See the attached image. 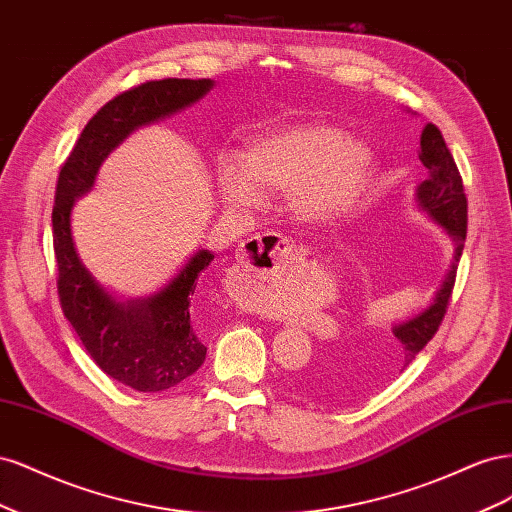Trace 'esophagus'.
Here are the masks:
<instances>
[{"label":"esophagus","mask_w":512,"mask_h":512,"mask_svg":"<svg viewBox=\"0 0 512 512\" xmlns=\"http://www.w3.org/2000/svg\"><path fill=\"white\" fill-rule=\"evenodd\" d=\"M290 254V241L282 235H275V232H267V235H258L250 239V243H247V256L241 262V267L232 269L230 273L232 286L239 292L256 290L260 280H265V275L282 269Z\"/></svg>","instance_id":"34e87169"}]
</instances>
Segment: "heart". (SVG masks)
I'll return each mask as SVG.
<instances>
[{
  "mask_svg": "<svg viewBox=\"0 0 512 512\" xmlns=\"http://www.w3.org/2000/svg\"><path fill=\"white\" fill-rule=\"evenodd\" d=\"M374 156L367 145L324 123H301L247 141L241 156L218 160V188L230 205L284 194L301 220L329 222L363 196Z\"/></svg>",
  "mask_w": 512,
  "mask_h": 512,
  "instance_id": "b5f03b06",
  "label": "heart"
}]
</instances>
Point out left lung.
Instances as JSON below:
<instances>
[{"label":"left lung","mask_w":512,"mask_h":512,"mask_svg":"<svg viewBox=\"0 0 512 512\" xmlns=\"http://www.w3.org/2000/svg\"><path fill=\"white\" fill-rule=\"evenodd\" d=\"M418 158H421L423 166L429 170V175L418 185L416 203L433 222L440 224L448 232V237H451L455 245V256L433 303L425 312L393 327L395 344L382 350L374 363H369L371 376L376 380H389L391 376L401 374L416 359V354L427 346L429 339L436 335L448 309V301H451L459 258L463 252V243H466L468 198L466 192H463V181L453 160V153L448 151L442 132L433 123H427L421 134V156ZM324 376L327 374L303 378V382H299V391L312 397L331 399L342 397L346 391L352 389V386H348V380H342L339 374H335V378Z\"/></svg>","instance_id":"8db88e82"}]
</instances>
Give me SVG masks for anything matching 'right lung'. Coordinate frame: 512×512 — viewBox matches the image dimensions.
I'll use <instances>...</instances> for the list:
<instances>
[{
    "label": "right lung",
    "instance_id": "add662e5",
    "mask_svg": "<svg viewBox=\"0 0 512 512\" xmlns=\"http://www.w3.org/2000/svg\"><path fill=\"white\" fill-rule=\"evenodd\" d=\"M211 87V79H164L123 91L89 119L59 170L53 247L61 309L104 374L141 393L173 389L205 363L207 348L192 327L190 305L198 277L213 254H194L175 280L153 297L119 303L76 254L70 211L74 200L91 190L104 158L132 130L177 113Z\"/></svg>",
    "mask_w": 512,
    "mask_h": 512
}]
</instances>
